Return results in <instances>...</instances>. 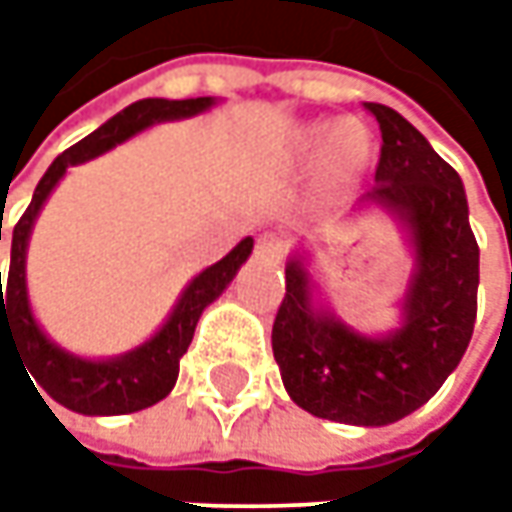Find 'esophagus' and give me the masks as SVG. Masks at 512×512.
<instances>
[{
  "mask_svg": "<svg viewBox=\"0 0 512 512\" xmlns=\"http://www.w3.org/2000/svg\"><path fill=\"white\" fill-rule=\"evenodd\" d=\"M287 250V242L282 233H262L259 242H256V253L262 256H270V259H282Z\"/></svg>",
  "mask_w": 512,
  "mask_h": 512,
  "instance_id": "34e87169",
  "label": "esophagus"
}]
</instances>
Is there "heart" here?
I'll return each mask as SVG.
<instances>
[{"label": "heart", "mask_w": 512, "mask_h": 512, "mask_svg": "<svg viewBox=\"0 0 512 512\" xmlns=\"http://www.w3.org/2000/svg\"><path fill=\"white\" fill-rule=\"evenodd\" d=\"M307 145L310 148H322L327 145V153L333 159V165L344 173L350 170H359L370 156V139H367V130L359 122H339L330 128H316L310 130L307 136Z\"/></svg>", "instance_id": "obj_1"}]
</instances>
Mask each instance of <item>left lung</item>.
Instances as JSON below:
<instances>
[{"instance_id": "8db88e82", "label": "left lung", "mask_w": 512, "mask_h": 512, "mask_svg": "<svg viewBox=\"0 0 512 512\" xmlns=\"http://www.w3.org/2000/svg\"><path fill=\"white\" fill-rule=\"evenodd\" d=\"M364 108L382 130L379 185L364 193V202L387 207L416 253L404 322L376 339L313 310L305 262L293 256L273 322V359L302 410L330 422L382 427L419 410L462 362L476 325L479 245L459 173L402 113L379 102Z\"/></svg>"}]
</instances>
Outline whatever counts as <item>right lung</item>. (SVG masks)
Returning a JSON list of instances; mask_svg holds the SVG:
<instances>
[{"instance_id": "1", "label": "right lung", "mask_w": 512, "mask_h": 512, "mask_svg": "<svg viewBox=\"0 0 512 512\" xmlns=\"http://www.w3.org/2000/svg\"><path fill=\"white\" fill-rule=\"evenodd\" d=\"M213 102H216L213 96H199V99H139V102L128 105L122 113L108 119L102 128H96L82 142H76L73 148L53 159L48 173L39 179V185L33 190L28 210L22 213V219L13 227L5 293H2L0 285V353L2 339H10L19 359L25 362L30 375L37 379L33 390L42 387L53 402H59L68 410L85 413V416H119V413H136V410H145L150 404L162 402L176 384L179 359L185 356L187 347L193 342V330H196L202 310L213 299H219L222 290L233 282L236 270L245 265L250 250H253V239L250 236L242 239L222 262L202 270L185 287V293L179 296L168 322L162 325V330L153 339L139 344L136 350H130L125 356L93 362V359H79L68 350H62L59 344L50 342L30 313L28 285H25V256H28L33 222L45 205V199L50 196V190L59 185V179L68 173L70 165L96 159L105 150L122 145L125 139L136 136L139 130L150 128L156 122L196 116V113L210 108ZM36 396H39V390H36Z\"/></svg>"}]
</instances>
